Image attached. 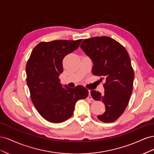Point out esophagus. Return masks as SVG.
I'll list each match as a JSON object with an SVG mask.
<instances>
[{"label": "esophagus", "instance_id": "obj_1", "mask_svg": "<svg viewBox=\"0 0 154 154\" xmlns=\"http://www.w3.org/2000/svg\"><path fill=\"white\" fill-rule=\"evenodd\" d=\"M87 99L89 100H92V96L91 95V91L90 90H88V96L87 97Z\"/></svg>", "mask_w": 154, "mask_h": 154}]
</instances>
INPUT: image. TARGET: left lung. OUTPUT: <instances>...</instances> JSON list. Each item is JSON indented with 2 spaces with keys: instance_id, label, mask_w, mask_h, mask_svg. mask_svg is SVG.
<instances>
[{
  "instance_id": "8db88e82",
  "label": "left lung",
  "mask_w": 154,
  "mask_h": 154,
  "mask_svg": "<svg viewBox=\"0 0 154 154\" xmlns=\"http://www.w3.org/2000/svg\"><path fill=\"white\" fill-rule=\"evenodd\" d=\"M94 63L92 74L105 80V92L91 91L93 99L105 105V112L97 118L104 123L114 122L127 108L133 89L134 70L128 53L110 37L102 36L85 39L80 45Z\"/></svg>"
}]
</instances>
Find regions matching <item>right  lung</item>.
I'll list each match as a JSON object with an SVG mask.
<instances>
[{"mask_svg": "<svg viewBox=\"0 0 154 154\" xmlns=\"http://www.w3.org/2000/svg\"><path fill=\"white\" fill-rule=\"evenodd\" d=\"M82 39L41 42L32 49L26 64L27 85L32 103L48 122L62 123L71 117L79 100L85 99L88 90L82 85L74 88L60 84L63 58L78 48Z\"/></svg>", "mask_w": 154, "mask_h": 154, "instance_id": "right-lung-1", "label": "right lung"}]
</instances>
